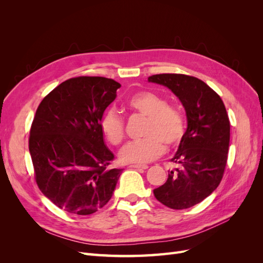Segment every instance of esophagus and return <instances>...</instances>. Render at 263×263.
Segmentation results:
<instances>
[{
  "label": "esophagus",
  "mask_w": 263,
  "mask_h": 263,
  "mask_svg": "<svg viewBox=\"0 0 263 263\" xmlns=\"http://www.w3.org/2000/svg\"><path fill=\"white\" fill-rule=\"evenodd\" d=\"M130 168L137 169V170H146L148 169V165H141V164H132Z\"/></svg>",
  "instance_id": "obj_1"
}]
</instances>
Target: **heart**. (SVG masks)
<instances>
[{"label": "heart", "instance_id": "obj_1", "mask_svg": "<svg viewBox=\"0 0 263 263\" xmlns=\"http://www.w3.org/2000/svg\"><path fill=\"white\" fill-rule=\"evenodd\" d=\"M127 105L141 116L148 117L142 140L132 141L119 153L123 163L145 164L162 156L168 148H176L185 135L186 122L182 110L162 95L140 91L127 102ZM100 128L109 144L119 145L125 137V122L114 108L105 110L100 119Z\"/></svg>", "mask_w": 263, "mask_h": 263}]
</instances>
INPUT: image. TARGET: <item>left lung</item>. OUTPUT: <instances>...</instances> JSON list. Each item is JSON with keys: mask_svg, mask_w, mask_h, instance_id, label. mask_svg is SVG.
I'll return each mask as SVG.
<instances>
[{"mask_svg": "<svg viewBox=\"0 0 263 263\" xmlns=\"http://www.w3.org/2000/svg\"><path fill=\"white\" fill-rule=\"evenodd\" d=\"M148 81L169 87L187 117L185 135L171 159L177 168L154 190L155 197L173 210L192 208L212 194L224 176L230 138L226 107L219 95L195 77L162 73Z\"/></svg>", "mask_w": 263, "mask_h": 263, "instance_id": "1", "label": "left lung"}]
</instances>
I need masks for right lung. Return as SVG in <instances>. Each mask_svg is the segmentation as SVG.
<instances>
[{
    "label": "right lung",
    "instance_id": "right-lung-1",
    "mask_svg": "<svg viewBox=\"0 0 263 263\" xmlns=\"http://www.w3.org/2000/svg\"><path fill=\"white\" fill-rule=\"evenodd\" d=\"M121 84L103 77H77L43 99L28 147L42 193L59 209L90 215L113 195L122 169L104 145L100 119Z\"/></svg>",
    "mask_w": 263,
    "mask_h": 263
}]
</instances>
